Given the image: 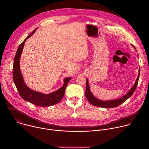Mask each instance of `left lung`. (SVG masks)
Segmentation results:
<instances>
[{
    "instance_id": "obj_1",
    "label": "left lung",
    "mask_w": 149,
    "mask_h": 149,
    "mask_svg": "<svg viewBox=\"0 0 149 149\" xmlns=\"http://www.w3.org/2000/svg\"><path fill=\"white\" fill-rule=\"evenodd\" d=\"M133 48L136 49L135 47L132 45ZM140 77V69L139 70V75L137 77V78L134 84L133 87L130 90V91L128 92V93L124 95L123 97L116 99V100H109V101H102L100 100L98 98H97L90 91V86L88 84V79H86V96L88 100V101L93 105L95 106H97V107H102V108H106V109H109V108H113L117 107V106L120 105L121 104L129 98H130L132 94L134 93L135 91L136 87L137 86L138 84V81Z\"/></svg>"
}]
</instances>
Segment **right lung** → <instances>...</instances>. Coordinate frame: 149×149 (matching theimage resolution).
<instances>
[{
	"label": "right lung",
	"instance_id": "1",
	"mask_svg": "<svg viewBox=\"0 0 149 149\" xmlns=\"http://www.w3.org/2000/svg\"><path fill=\"white\" fill-rule=\"evenodd\" d=\"M37 29L28 36L26 39L20 44L16 51L13 67V79L19 95L24 100L40 107H47L58 103L64 95L67 84L71 77H67L64 79L63 86L58 90L48 94L39 93L30 89L26 86L20 70V58L22 54L25 42L27 39L31 36Z\"/></svg>",
	"mask_w": 149,
	"mask_h": 149
}]
</instances>
